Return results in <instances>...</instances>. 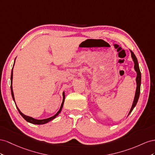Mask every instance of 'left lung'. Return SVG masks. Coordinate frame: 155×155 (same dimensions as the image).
<instances>
[{
  "label": "left lung",
  "mask_w": 155,
  "mask_h": 155,
  "mask_svg": "<svg viewBox=\"0 0 155 155\" xmlns=\"http://www.w3.org/2000/svg\"><path fill=\"white\" fill-rule=\"evenodd\" d=\"M130 53H131V57L132 59L134 61V69L135 70V71L136 72V92H135V95H134V101L133 103H132V105L131 107V108L130 110V112L128 114V116L131 113V112L133 110L134 108L136 107V105L138 103V101L139 99V96H140V86H141V73H140V70L139 68V65H138V60H137L136 56L134 55V54L131 51Z\"/></svg>",
  "instance_id": "8db88e82"
}]
</instances>
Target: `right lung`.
<instances>
[{
  "label": "right lung",
  "instance_id": "1",
  "mask_svg": "<svg viewBox=\"0 0 155 155\" xmlns=\"http://www.w3.org/2000/svg\"><path fill=\"white\" fill-rule=\"evenodd\" d=\"M16 59V58H15ZM14 64H15V61H14V65H13V68L12 69V73H11V93H12V98H13V100H14V101L15 102V104L16 105V103H15V97H14V91H13V87H12V81H13V69H14ZM64 101H65V92L64 91L63 92V100H62V103H61V106H60V108L59 109V110L58 111V112H57L55 115H54V116L51 117H48V118H47V119H34L32 117H30V116H26V115H25L24 114L22 113L20 110L19 109V108L17 107V106L16 105V107L17 108V110H18V111L19 112V114L21 115V116L23 117L25 120L26 121H28L30 123H32V124H35V125H43V124H45V123H47L48 122H49L52 120H53L54 118L56 117V116H58V115L60 113L61 109H62L63 108V105H64Z\"/></svg>",
  "mask_w": 155,
  "mask_h": 155
}]
</instances>
